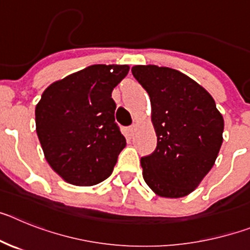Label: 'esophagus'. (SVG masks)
<instances>
[{
    "label": "esophagus",
    "instance_id": "1",
    "mask_svg": "<svg viewBox=\"0 0 250 250\" xmlns=\"http://www.w3.org/2000/svg\"><path fill=\"white\" fill-rule=\"evenodd\" d=\"M135 130H136V125H135V124H134V125H131V126L127 127V132H129V135L130 136L134 135V132H135Z\"/></svg>",
    "mask_w": 250,
    "mask_h": 250
}]
</instances>
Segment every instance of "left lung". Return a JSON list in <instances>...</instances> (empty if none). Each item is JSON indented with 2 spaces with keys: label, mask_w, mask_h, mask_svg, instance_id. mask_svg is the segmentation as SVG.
Returning a JSON list of instances; mask_svg holds the SVG:
<instances>
[{
  "label": "left lung",
  "mask_w": 250,
  "mask_h": 250,
  "mask_svg": "<svg viewBox=\"0 0 250 250\" xmlns=\"http://www.w3.org/2000/svg\"><path fill=\"white\" fill-rule=\"evenodd\" d=\"M151 103L158 145L141 158L143 176L163 198L195 190L213 167L223 143L224 120L207 90L183 72L155 65L131 68Z\"/></svg>",
  "instance_id": "8db88e82"
}]
</instances>
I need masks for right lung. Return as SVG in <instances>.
<instances>
[{
    "label": "right lung",
    "mask_w": 250,
    "mask_h": 250,
    "mask_svg": "<svg viewBox=\"0 0 250 250\" xmlns=\"http://www.w3.org/2000/svg\"><path fill=\"white\" fill-rule=\"evenodd\" d=\"M127 65H92L55 81L36 105V132L50 167L65 182L91 187L111 175L126 140L115 123L114 87Z\"/></svg>",
    "instance_id": "1"
}]
</instances>
